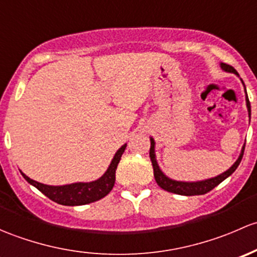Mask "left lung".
<instances>
[{
    "label": "left lung",
    "instance_id": "obj_1",
    "mask_svg": "<svg viewBox=\"0 0 257 257\" xmlns=\"http://www.w3.org/2000/svg\"><path fill=\"white\" fill-rule=\"evenodd\" d=\"M220 67L223 70L229 71V73H234V74H236V75H239V74H237V71L235 70L231 65L225 64V63H221ZM245 91H246V89H245ZM246 106H247L248 116H251V106H250V101H248L247 94H246ZM244 150H245V145L242 146L241 153H240V156H239V158L236 160V162H235L229 169H227L226 172H224V173L214 177V178L205 179V181H199V182L173 181V179L168 178L166 174H163V172L161 171L160 167H158L157 161H156L155 141H153L152 137H151L150 157H151V162H152V166H153V174H155V179H156V182H157L158 186L162 188V189L167 190V192H171V193H176V194H179V195H202V194H205V193L210 192V190L214 189V188L218 186V184H220L224 179H226L227 177L231 176V174L234 173L235 169L237 168V166H239L240 162H241L242 156H244Z\"/></svg>",
    "mask_w": 257,
    "mask_h": 257
}]
</instances>
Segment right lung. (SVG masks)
Segmentation results:
<instances>
[{
    "mask_svg": "<svg viewBox=\"0 0 257 257\" xmlns=\"http://www.w3.org/2000/svg\"><path fill=\"white\" fill-rule=\"evenodd\" d=\"M125 148L126 145L118 148L104 176L100 177L97 181L89 182V183H73L67 184V186H47V184L33 181L22 172L21 173H22L23 178L28 183L36 187L38 190H41L46 197H48L50 200L58 203V204L70 205V207L89 204V203L101 199L111 192L113 184H115L116 168H117L118 162H120L121 156L125 152Z\"/></svg>",
    "mask_w": 257,
    "mask_h": 257,
    "instance_id": "right-lung-1",
    "label": "right lung"
}]
</instances>
